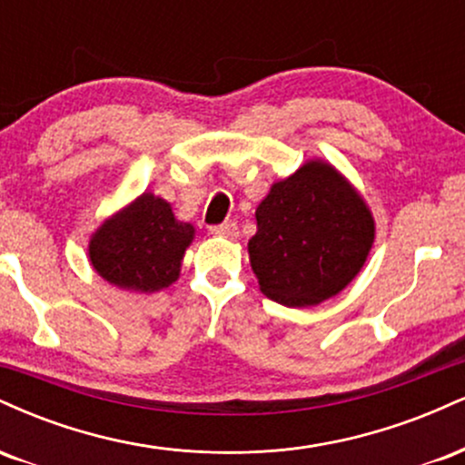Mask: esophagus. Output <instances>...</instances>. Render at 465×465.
<instances>
[{"label": "esophagus", "mask_w": 465, "mask_h": 465, "mask_svg": "<svg viewBox=\"0 0 465 465\" xmlns=\"http://www.w3.org/2000/svg\"><path fill=\"white\" fill-rule=\"evenodd\" d=\"M210 233H212V236H218V238L233 240V238H238V227H236V223H223V225L210 227Z\"/></svg>", "instance_id": "obj_1"}]
</instances>
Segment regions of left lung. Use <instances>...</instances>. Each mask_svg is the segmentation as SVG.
<instances>
[{"instance_id": "1", "label": "left lung", "mask_w": 465, "mask_h": 465, "mask_svg": "<svg viewBox=\"0 0 465 465\" xmlns=\"http://www.w3.org/2000/svg\"><path fill=\"white\" fill-rule=\"evenodd\" d=\"M251 269L269 300L291 308L339 295L373 244V216L334 165L311 159L271 185L255 210Z\"/></svg>"}]
</instances>
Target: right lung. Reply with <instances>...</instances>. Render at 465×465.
<instances>
[{
    "instance_id": "right-lung-1",
    "label": "right lung",
    "mask_w": 465,
    "mask_h": 465,
    "mask_svg": "<svg viewBox=\"0 0 465 465\" xmlns=\"http://www.w3.org/2000/svg\"><path fill=\"white\" fill-rule=\"evenodd\" d=\"M194 227L174 218L168 201L143 192L95 229L89 260L109 284L157 292L177 282Z\"/></svg>"
}]
</instances>
